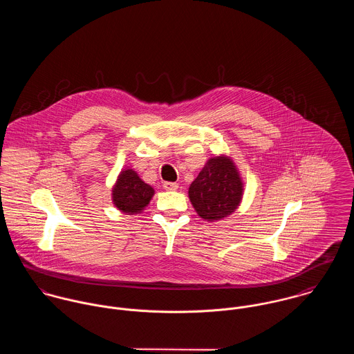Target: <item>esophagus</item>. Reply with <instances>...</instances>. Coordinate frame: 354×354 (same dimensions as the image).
I'll list each match as a JSON object with an SVG mask.
<instances>
[{
    "label": "esophagus",
    "mask_w": 354,
    "mask_h": 354,
    "mask_svg": "<svg viewBox=\"0 0 354 354\" xmlns=\"http://www.w3.org/2000/svg\"><path fill=\"white\" fill-rule=\"evenodd\" d=\"M163 188H165L166 191H176V189L178 188V184L170 183V181H165V183H163Z\"/></svg>",
    "instance_id": "34e87169"
}]
</instances>
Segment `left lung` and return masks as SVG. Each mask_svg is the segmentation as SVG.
Wrapping results in <instances>:
<instances>
[{"label":"left lung","mask_w":354,"mask_h":354,"mask_svg":"<svg viewBox=\"0 0 354 354\" xmlns=\"http://www.w3.org/2000/svg\"><path fill=\"white\" fill-rule=\"evenodd\" d=\"M188 194L199 216L218 221L239 207L243 198V181L227 156H214L204 165Z\"/></svg>","instance_id":"left-lung-1"}]
</instances>
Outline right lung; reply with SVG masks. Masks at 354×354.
Returning <instances> with one entry per match:
<instances>
[{"instance_id":"1","label":"right lung","mask_w":354,"mask_h":354,"mask_svg":"<svg viewBox=\"0 0 354 354\" xmlns=\"http://www.w3.org/2000/svg\"><path fill=\"white\" fill-rule=\"evenodd\" d=\"M113 202L118 209L128 214L140 212L151 201L153 189L142 181L132 169L122 170L113 188Z\"/></svg>"}]
</instances>
